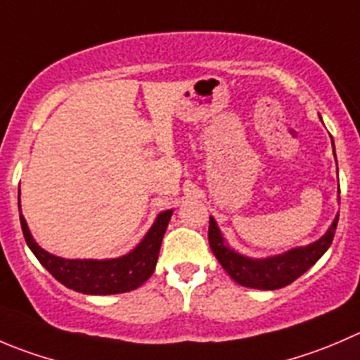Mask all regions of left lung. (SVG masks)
Wrapping results in <instances>:
<instances>
[{
    "label": "left lung",
    "instance_id": "obj_1",
    "mask_svg": "<svg viewBox=\"0 0 360 360\" xmlns=\"http://www.w3.org/2000/svg\"><path fill=\"white\" fill-rule=\"evenodd\" d=\"M338 218L340 216H336L333 225L319 240L308 244V246L294 248V250H288L276 257L250 258L233 251L225 243L214 218L211 216L209 218V246L233 281L248 288L276 290V288H283L297 280L329 250L334 239V232H336Z\"/></svg>",
    "mask_w": 360,
    "mask_h": 360
}]
</instances>
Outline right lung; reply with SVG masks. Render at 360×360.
Here are the masks:
<instances>
[{"label":"right lung","instance_id":"add662e5","mask_svg":"<svg viewBox=\"0 0 360 360\" xmlns=\"http://www.w3.org/2000/svg\"><path fill=\"white\" fill-rule=\"evenodd\" d=\"M170 216L172 209L160 212L144 239L130 253L109 260H86V258L68 260V258L56 257L38 246L22 214H20V226L30 250L59 283L80 294L112 295L135 290L151 278Z\"/></svg>","mask_w":360,"mask_h":360}]
</instances>
